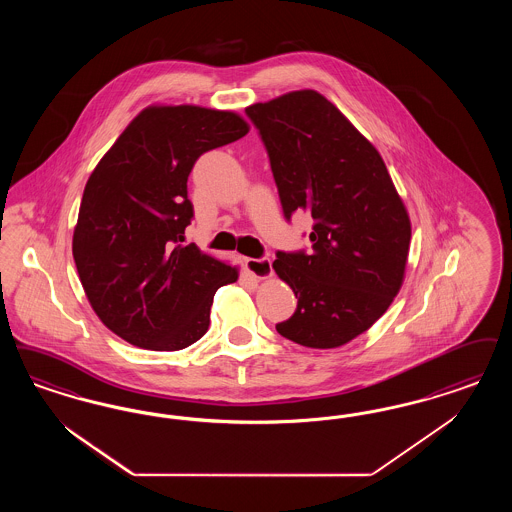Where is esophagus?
I'll return each mask as SVG.
<instances>
[{
	"mask_svg": "<svg viewBox=\"0 0 512 512\" xmlns=\"http://www.w3.org/2000/svg\"><path fill=\"white\" fill-rule=\"evenodd\" d=\"M246 270L257 280H266V278L272 276V263L266 257H263V259H246Z\"/></svg>",
	"mask_w": 512,
	"mask_h": 512,
	"instance_id": "34e87169",
	"label": "esophagus"
}]
</instances>
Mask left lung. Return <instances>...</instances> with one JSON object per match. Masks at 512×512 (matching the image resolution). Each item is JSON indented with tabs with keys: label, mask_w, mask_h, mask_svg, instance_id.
<instances>
[{
	"label": "left lung",
	"mask_w": 512,
	"mask_h": 512,
	"mask_svg": "<svg viewBox=\"0 0 512 512\" xmlns=\"http://www.w3.org/2000/svg\"><path fill=\"white\" fill-rule=\"evenodd\" d=\"M287 219L305 211L310 255L276 253L272 268L297 297L282 337L337 348L368 331L404 284L411 223L377 148L314 89L251 104Z\"/></svg>",
	"instance_id": "1"
}]
</instances>
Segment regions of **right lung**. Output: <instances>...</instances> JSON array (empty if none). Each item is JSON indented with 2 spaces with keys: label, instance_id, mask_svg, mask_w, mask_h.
<instances>
[{
  "label": "right lung",
  "instance_id": "right-lung-1",
  "mask_svg": "<svg viewBox=\"0 0 512 512\" xmlns=\"http://www.w3.org/2000/svg\"><path fill=\"white\" fill-rule=\"evenodd\" d=\"M247 131L232 110L152 104L93 169L72 253L89 305L123 341L146 350L190 347L209 328L215 291L238 280V266L183 246L194 215L186 181L204 152Z\"/></svg>",
  "mask_w": 512,
  "mask_h": 512
}]
</instances>
